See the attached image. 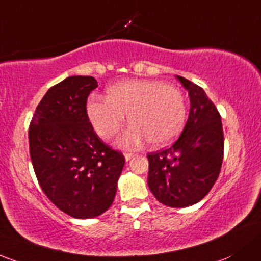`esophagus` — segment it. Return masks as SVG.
I'll return each mask as SVG.
<instances>
[{"label": "esophagus", "mask_w": 261, "mask_h": 261, "mask_svg": "<svg viewBox=\"0 0 261 261\" xmlns=\"http://www.w3.org/2000/svg\"><path fill=\"white\" fill-rule=\"evenodd\" d=\"M134 156H135V153H134V152H125V159L127 161L131 160V159H133Z\"/></svg>", "instance_id": "34e87169"}]
</instances>
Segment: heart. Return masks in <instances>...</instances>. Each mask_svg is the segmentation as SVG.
I'll use <instances>...</instances> for the list:
<instances>
[{
    "instance_id": "obj_1",
    "label": "heart",
    "mask_w": 261,
    "mask_h": 261,
    "mask_svg": "<svg viewBox=\"0 0 261 261\" xmlns=\"http://www.w3.org/2000/svg\"><path fill=\"white\" fill-rule=\"evenodd\" d=\"M125 114L131 123L117 139L119 145L135 147L147 139L152 146H166L185 125V96L164 81L127 80L110 87L108 98L92 97L87 103L90 121L103 139L116 134Z\"/></svg>"
}]
</instances>
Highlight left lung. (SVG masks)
<instances>
[{
	"label": "left lung",
	"instance_id": "obj_1",
	"mask_svg": "<svg viewBox=\"0 0 261 261\" xmlns=\"http://www.w3.org/2000/svg\"><path fill=\"white\" fill-rule=\"evenodd\" d=\"M176 77L189 91L190 114L172 146L147 155V184L161 204L185 207L204 199L218 180L224 133L220 114L204 90L185 77Z\"/></svg>",
	"mask_w": 261,
	"mask_h": 261
}]
</instances>
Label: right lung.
<instances>
[{
  "label": "right lung",
  "mask_w": 261,
  "mask_h": 261,
  "mask_svg": "<svg viewBox=\"0 0 261 261\" xmlns=\"http://www.w3.org/2000/svg\"><path fill=\"white\" fill-rule=\"evenodd\" d=\"M92 76H70L52 86L29 128L30 155L45 195L76 219H91L111 206L125 165L120 151L102 141L87 115Z\"/></svg>",
  "instance_id": "add662e5"
}]
</instances>
